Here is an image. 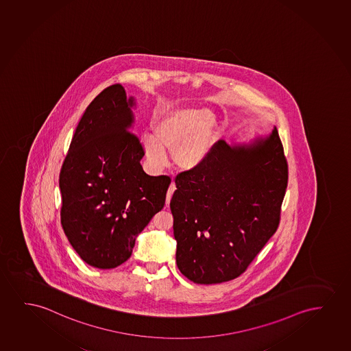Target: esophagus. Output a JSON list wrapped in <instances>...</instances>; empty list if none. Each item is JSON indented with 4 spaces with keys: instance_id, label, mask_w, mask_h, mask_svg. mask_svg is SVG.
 <instances>
[{
    "instance_id": "34e87169",
    "label": "esophagus",
    "mask_w": 351,
    "mask_h": 351,
    "mask_svg": "<svg viewBox=\"0 0 351 351\" xmlns=\"http://www.w3.org/2000/svg\"><path fill=\"white\" fill-rule=\"evenodd\" d=\"M175 189H176V186H175V183H171L170 186H169L168 193H167V205L170 204V199L173 197V192H175Z\"/></svg>"
}]
</instances>
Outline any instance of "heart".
Wrapping results in <instances>:
<instances>
[{"label": "heart", "instance_id": "heart-1", "mask_svg": "<svg viewBox=\"0 0 351 351\" xmlns=\"http://www.w3.org/2000/svg\"><path fill=\"white\" fill-rule=\"evenodd\" d=\"M219 135V127L211 110L173 106L159 115L154 122V134L140 135L139 145L152 168H163L167 164L165 151H170L173 165L189 173L206 162Z\"/></svg>", "mask_w": 351, "mask_h": 351}]
</instances>
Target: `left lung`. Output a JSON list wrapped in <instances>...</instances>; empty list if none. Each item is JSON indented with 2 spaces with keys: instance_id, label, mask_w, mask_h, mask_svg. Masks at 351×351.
Masks as SVG:
<instances>
[{
  "instance_id": "left-lung-1",
  "label": "left lung",
  "mask_w": 351,
  "mask_h": 351,
  "mask_svg": "<svg viewBox=\"0 0 351 351\" xmlns=\"http://www.w3.org/2000/svg\"><path fill=\"white\" fill-rule=\"evenodd\" d=\"M176 264L197 284L243 274L278 228L288 164L276 127L250 143L219 140L206 162L175 180Z\"/></svg>"
}]
</instances>
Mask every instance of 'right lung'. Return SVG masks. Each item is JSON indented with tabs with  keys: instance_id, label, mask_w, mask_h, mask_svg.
I'll return each instance as SVG.
<instances>
[{
	"instance_id": "right-lung-1",
	"label": "right lung",
	"mask_w": 351,
	"mask_h": 351,
	"mask_svg": "<svg viewBox=\"0 0 351 351\" xmlns=\"http://www.w3.org/2000/svg\"><path fill=\"white\" fill-rule=\"evenodd\" d=\"M134 97L120 84L87 106L60 173L61 224L86 264L114 269L130 259L135 240L160 211L171 180L149 176L130 130Z\"/></svg>"
}]
</instances>
